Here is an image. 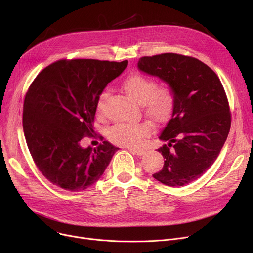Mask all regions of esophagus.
I'll use <instances>...</instances> for the list:
<instances>
[{"mask_svg": "<svg viewBox=\"0 0 253 253\" xmlns=\"http://www.w3.org/2000/svg\"><path fill=\"white\" fill-rule=\"evenodd\" d=\"M132 154H135L137 156H142L145 154V150H142V149H130L129 150Z\"/></svg>", "mask_w": 253, "mask_h": 253, "instance_id": "34e87169", "label": "esophagus"}]
</instances>
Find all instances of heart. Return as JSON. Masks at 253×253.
<instances>
[{
	"label": "heart",
	"mask_w": 253,
	"mask_h": 253,
	"mask_svg": "<svg viewBox=\"0 0 253 253\" xmlns=\"http://www.w3.org/2000/svg\"><path fill=\"white\" fill-rule=\"evenodd\" d=\"M122 89L129 99L143 106V113L151 121L161 123L168 118L173 105V95L168 88H157L153 80L140 75H132L123 82ZM105 100L106 94L103 93L98 98L96 105L98 115L103 113ZM150 132L151 127L148 123L131 126L119 125L111 130L110 138L112 141L125 147H136L150 134Z\"/></svg>",
	"instance_id": "b5f03b06"
}]
</instances>
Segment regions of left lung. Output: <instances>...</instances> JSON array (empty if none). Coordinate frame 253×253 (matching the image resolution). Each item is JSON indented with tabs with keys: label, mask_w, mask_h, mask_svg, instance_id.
Masks as SVG:
<instances>
[{
	"label": "left lung",
	"mask_w": 253,
	"mask_h": 253,
	"mask_svg": "<svg viewBox=\"0 0 253 253\" xmlns=\"http://www.w3.org/2000/svg\"><path fill=\"white\" fill-rule=\"evenodd\" d=\"M137 68L166 83L173 95L171 119L159 139L165 159L153 177L181 187L203 175L227 140L231 115L217 75L199 59L175 53L139 58Z\"/></svg>",
	"instance_id": "left-lung-1"
}]
</instances>
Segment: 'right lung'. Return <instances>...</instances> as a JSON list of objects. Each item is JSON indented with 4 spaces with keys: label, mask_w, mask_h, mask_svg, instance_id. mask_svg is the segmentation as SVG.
<instances>
[{
    "label": "right lung",
    "mask_w": 253,
    "mask_h": 253,
    "mask_svg": "<svg viewBox=\"0 0 253 253\" xmlns=\"http://www.w3.org/2000/svg\"><path fill=\"white\" fill-rule=\"evenodd\" d=\"M128 61L59 60L40 73L25 95L23 132L34 162L53 184L83 191L103 174L119 150L109 141L82 148L92 135L98 98Z\"/></svg>",
    "instance_id": "add662e5"
}]
</instances>
